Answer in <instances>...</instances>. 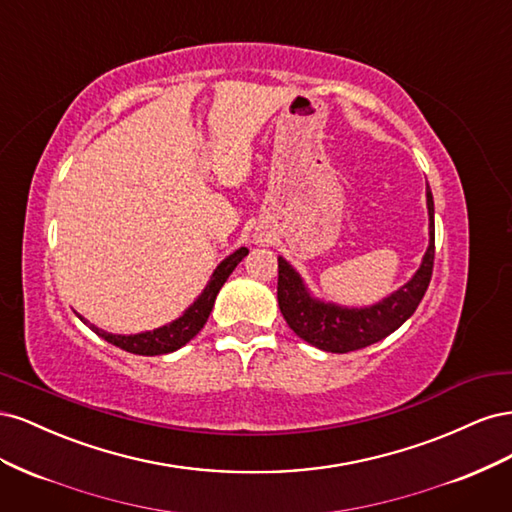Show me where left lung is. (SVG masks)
Returning a JSON list of instances; mask_svg holds the SVG:
<instances>
[{"mask_svg":"<svg viewBox=\"0 0 512 512\" xmlns=\"http://www.w3.org/2000/svg\"><path fill=\"white\" fill-rule=\"evenodd\" d=\"M429 211V247L421 267L408 284L395 290L391 297L369 307H342L314 299L303 284L301 275L282 256L277 258V303L288 327L307 344L324 352H352L380 342L397 331L425 297L431 282L433 256H436V228H433V196L427 185Z\"/></svg>","mask_w":512,"mask_h":512,"instance_id":"obj_1","label":"left lung"}]
</instances>
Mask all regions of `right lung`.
Returning <instances> with one entry per match:
<instances>
[{
	"instance_id": "1",
	"label": "right lung",
	"mask_w": 512,
	"mask_h": 512,
	"mask_svg": "<svg viewBox=\"0 0 512 512\" xmlns=\"http://www.w3.org/2000/svg\"><path fill=\"white\" fill-rule=\"evenodd\" d=\"M247 252H250L247 247H239L237 252H232L228 258H224L218 265V269L213 271L211 280H209L207 288L203 290V294H200V297L188 309H185L183 316H179L177 320H173L170 324H164V327H160V329L136 333V335H113V333H106V331L98 329L96 324H89L85 318H81V316L79 318L85 324H89V329L94 331L96 335L106 339L108 344H113V346L126 350V352L143 354V356L175 352L181 346L188 344L190 339L205 327V322L211 314L215 297H218L220 288L228 280V275L235 271V267L247 256Z\"/></svg>"
}]
</instances>
